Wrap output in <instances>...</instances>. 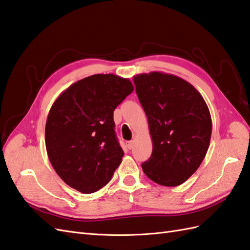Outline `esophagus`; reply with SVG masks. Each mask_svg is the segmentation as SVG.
Here are the masks:
<instances>
[{"label":"esophagus","mask_w":250,"mask_h":250,"mask_svg":"<svg viewBox=\"0 0 250 250\" xmlns=\"http://www.w3.org/2000/svg\"><path fill=\"white\" fill-rule=\"evenodd\" d=\"M133 145H134V142H133V141H130V142L126 143V146H127V148H129V149L133 148Z\"/></svg>","instance_id":"esophagus-1"}]
</instances>
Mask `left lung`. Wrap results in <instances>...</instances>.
Here are the masks:
<instances>
[{
	"label": "left lung",
	"mask_w": 250,
	"mask_h": 250,
	"mask_svg": "<svg viewBox=\"0 0 250 250\" xmlns=\"http://www.w3.org/2000/svg\"><path fill=\"white\" fill-rule=\"evenodd\" d=\"M147 115L152 154L142 164L164 187L184 183L198 169L210 146L212 119L200 92L173 74L153 71L133 78Z\"/></svg>",
	"instance_id": "left-lung-1"
}]
</instances>
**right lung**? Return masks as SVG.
Masks as SVG:
<instances>
[{"label":"right lung","instance_id":"add662e5","mask_svg":"<svg viewBox=\"0 0 250 250\" xmlns=\"http://www.w3.org/2000/svg\"><path fill=\"white\" fill-rule=\"evenodd\" d=\"M134 90L129 79L94 74L63 90L45 123V148L57 175L83 194L102 188L123 161L115 108Z\"/></svg>","mask_w":250,"mask_h":250}]
</instances>
